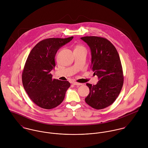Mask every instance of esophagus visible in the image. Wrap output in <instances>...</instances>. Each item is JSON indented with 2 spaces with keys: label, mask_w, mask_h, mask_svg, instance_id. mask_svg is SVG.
<instances>
[{
  "label": "esophagus",
  "mask_w": 148,
  "mask_h": 148,
  "mask_svg": "<svg viewBox=\"0 0 148 148\" xmlns=\"http://www.w3.org/2000/svg\"><path fill=\"white\" fill-rule=\"evenodd\" d=\"M72 84L73 85H82V83H77V82H73L72 83Z\"/></svg>",
  "instance_id": "obj_1"
}]
</instances>
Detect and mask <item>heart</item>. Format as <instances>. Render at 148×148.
<instances>
[{
    "label": "heart",
    "instance_id": "obj_1",
    "mask_svg": "<svg viewBox=\"0 0 148 148\" xmlns=\"http://www.w3.org/2000/svg\"><path fill=\"white\" fill-rule=\"evenodd\" d=\"M80 48H83V47H81V46H77L75 49H80Z\"/></svg>",
    "mask_w": 148,
    "mask_h": 148
}]
</instances>
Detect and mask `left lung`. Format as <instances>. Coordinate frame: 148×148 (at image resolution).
Instances as JSON below:
<instances>
[{
    "label": "left lung",
    "mask_w": 148,
    "mask_h": 148,
    "mask_svg": "<svg viewBox=\"0 0 148 148\" xmlns=\"http://www.w3.org/2000/svg\"><path fill=\"white\" fill-rule=\"evenodd\" d=\"M81 39L90 49V68L99 80L97 84H86L89 93L85 101L93 108L102 109L114 103L122 89L124 75L120 56L115 47L106 38L85 36Z\"/></svg>",
    "instance_id": "left-lung-1"
}]
</instances>
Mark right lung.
<instances>
[{"mask_svg":"<svg viewBox=\"0 0 148 148\" xmlns=\"http://www.w3.org/2000/svg\"><path fill=\"white\" fill-rule=\"evenodd\" d=\"M73 38L42 40L27 58L22 73L23 85L30 99L43 109H51L60 105L71 85L68 81L52 79L51 71L56 66L57 51Z\"/></svg>","mask_w":148,"mask_h":148,"instance_id":"add662e5","label":"right lung"}]
</instances>
